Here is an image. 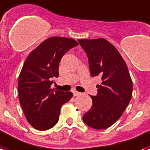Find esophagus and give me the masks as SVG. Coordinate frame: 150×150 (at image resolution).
Instances as JSON below:
<instances>
[{
    "label": "esophagus",
    "instance_id": "34e87169",
    "mask_svg": "<svg viewBox=\"0 0 150 150\" xmlns=\"http://www.w3.org/2000/svg\"><path fill=\"white\" fill-rule=\"evenodd\" d=\"M73 94H74V96H79L81 94V93H79V92H78V91H75V90H74V91H73Z\"/></svg>",
    "mask_w": 150,
    "mask_h": 150
}]
</instances>
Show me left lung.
<instances>
[{"label":"left lung","instance_id":"1","mask_svg":"<svg viewBox=\"0 0 150 150\" xmlns=\"http://www.w3.org/2000/svg\"><path fill=\"white\" fill-rule=\"evenodd\" d=\"M89 60L90 75L102 80L98 95L90 96L91 108L84 114V123L94 129H106L122 116L132 96L133 83L127 66L116 48L104 38L79 39Z\"/></svg>","mask_w":150,"mask_h":150}]
</instances>
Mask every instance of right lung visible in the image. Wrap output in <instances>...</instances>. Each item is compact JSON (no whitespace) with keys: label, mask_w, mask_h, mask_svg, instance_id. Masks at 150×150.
<instances>
[{"label":"right lung","mask_w":150,"mask_h":150,"mask_svg":"<svg viewBox=\"0 0 150 150\" xmlns=\"http://www.w3.org/2000/svg\"><path fill=\"white\" fill-rule=\"evenodd\" d=\"M72 38L51 37L42 42L25 60L18 81L20 105L27 120L38 131L54 127L61 106L72 98L71 92L51 89L52 79L59 75L64 55L78 45Z\"/></svg>","instance_id":"obj_1"}]
</instances>
